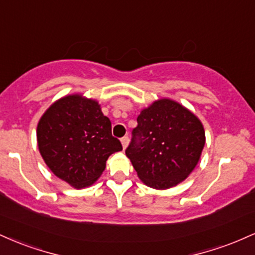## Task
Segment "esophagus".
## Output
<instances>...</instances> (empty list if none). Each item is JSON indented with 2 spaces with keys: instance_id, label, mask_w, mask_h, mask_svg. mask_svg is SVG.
<instances>
[{
  "instance_id": "esophagus-1",
  "label": "esophagus",
  "mask_w": 255,
  "mask_h": 255,
  "mask_svg": "<svg viewBox=\"0 0 255 255\" xmlns=\"http://www.w3.org/2000/svg\"><path fill=\"white\" fill-rule=\"evenodd\" d=\"M121 142H122V146H124V148H126L128 146V142H129V137L124 136L121 139Z\"/></svg>"
}]
</instances>
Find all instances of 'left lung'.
Instances as JSON below:
<instances>
[{
  "label": "left lung",
  "mask_w": 255,
  "mask_h": 255,
  "mask_svg": "<svg viewBox=\"0 0 255 255\" xmlns=\"http://www.w3.org/2000/svg\"><path fill=\"white\" fill-rule=\"evenodd\" d=\"M126 148L137 176L146 186L168 189L197 166L205 130L197 116L177 102L164 98L140 113Z\"/></svg>",
  "instance_id": "8db88e82"
}]
</instances>
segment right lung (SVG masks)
I'll return each instance as SVG.
<instances>
[{
  "label": "right lung",
  "instance_id": "obj_1",
  "mask_svg": "<svg viewBox=\"0 0 255 255\" xmlns=\"http://www.w3.org/2000/svg\"><path fill=\"white\" fill-rule=\"evenodd\" d=\"M37 141L49 169L75 188L95 183L110 154L122 150L98 102L81 95L58 99L44 113Z\"/></svg>",
  "mask_w": 255,
  "mask_h": 255
}]
</instances>
